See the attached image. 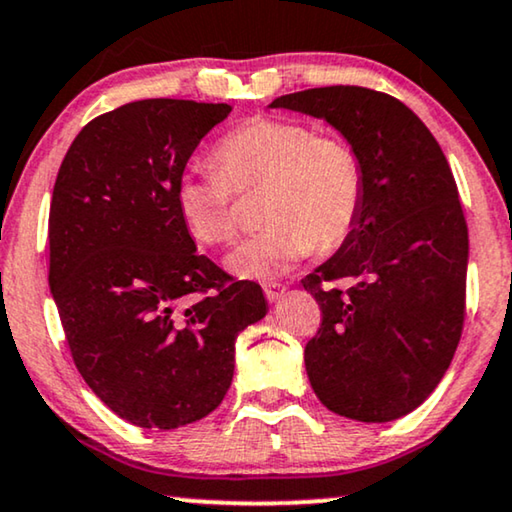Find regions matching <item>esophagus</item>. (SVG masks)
<instances>
[{
    "label": "esophagus",
    "instance_id": "obj_1",
    "mask_svg": "<svg viewBox=\"0 0 512 512\" xmlns=\"http://www.w3.org/2000/svg\"><path fill=\"white\" fill-rule=\"evenodd\" d=\"M263 293H265V298H268L270 302H277V300L284 298L286 286L279 284V281H268V284H263Z\"/></svg>",
    "mask_w": 512,
    "mask_h": 512
}]
</instances>
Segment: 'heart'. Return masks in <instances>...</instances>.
Returning <instances> with one entry per match:
<instances>
[{"instance_id":"obj_1","label":"heart","mask_w":512,"mask_h":512,"mask_svg":"<svg viewBox=\"0 0 512 512\" xmlns=\"http://www.w3.org/2000/svg\"><path fill=\"white\" fill-rule=\"evenodd\" d=\"M212 168H189L175 182V207L191 238L207 247L238 233L233 191L263 184L261 233L228 256V270L244 279H270L351 238L365 203V168L358 152L337 136H321L305 122L251 117L212 150Z\"/></svg>"}]
</instances>
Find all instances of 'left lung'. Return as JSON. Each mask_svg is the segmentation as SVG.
<instances>
[{"mask_svg": "<svg viewBox=\"0 0 512 512\" xmlns=\"http://www.w3.org/2000/svg\"><path fill=\"white\" fill-rule=\"evenodd\" d=\"M270 108L323 117L365 168L358 226L302 279L321 307L305 346L311 388L344 418H402L439 385L464 328L469 231L453 170L420 117L390 94L314 87Z\"/></svg>", "mask_w": 512, "mask_h": 512, "instance_id": "1", "label": "left lung"}]
</instances>
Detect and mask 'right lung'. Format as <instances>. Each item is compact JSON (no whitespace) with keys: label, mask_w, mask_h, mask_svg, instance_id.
<instances>
[{"label":"right lung","mask_w":512,"mask_h":512,"mask_svg":"<svg viewBox=\"0 0 512 512\" xmlns=\"http://www.w3.org/2000/svg\"><path fill=\"white\" fill-rule=\"evenodd\" d=\"M228 103L145 99L94 117L59 166L48 284L80 376L145 429L212 413L231 388L235 337L268 311L256 281L196 254L175 182Z\"/></svg>","instance_id":"obj_1"}]
</instances>
